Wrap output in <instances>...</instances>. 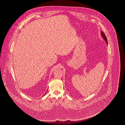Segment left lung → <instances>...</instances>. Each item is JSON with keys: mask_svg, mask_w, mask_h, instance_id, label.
I'll list each match as a JSON object with an SVG mask.
<instances>
[{"mask_svg": "<svg viewBox=\"0 0 125 125\" xmlns=\"http://www.w3.org/2000/svg\"><path fill=\"white\" fill-rule=\"evenodd\" d=\"M101 36H102V37L103 38V39H104V40L105 41V42H106V44H107V45H108L107 39V37H106V36H105V34H104V32H102V31H101Z\"/></svg>", "mask_w": 125, "mask_h": 125, "instance_id": "obj_1", "label": "left lung"}]
</instances>
